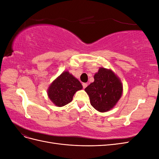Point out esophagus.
<instances>
[{
    "label": "esophagus",
    "instance_id": "1",
    "mask_svg": "<svg viewBox=\"0 0 159 159\" xmlns=\"http://www.w3.org/2000/svg\"><path fill=\"white\" fill-rule=\"evenodd\" d=\"M82 85H83V88H84V89H85V88L88 86V84H86V83H83V84H82Z\"/></svg>",
    "mask_w": 159,
    "mask_h": 159
}]
</instances>
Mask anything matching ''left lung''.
Masks as SVG:
<instances>
[{"label":"left lung","instance_id":"1","mask_svg":"<svg viewBox=\"0 0 159 159\" xmlns=\"http://www.w3.org/2000/svg\"><path fill=\"white\" fill-rule=\"evenodd\" d=\"M85 91L89 95L91 105L103 113L111 109L121 98L123 85L112 70L100 68L94 75V81Z\"/></svg>","mask_w":159,"mask_h":159}]
</instances>
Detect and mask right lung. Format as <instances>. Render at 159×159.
I'll return each mask as SVG.
<instances>
[{
    "instance_id": "1",
    "label": "right lung",
    "mask_w": 159,
    "mask_h": 159,
    "mask_svg": "<svg viewBox=\"0 0 159 159\" xmlns=\"http://www.w3.org/2000/svg\"><path fill=\"white\" fill-rule=\"evenodd\" d=\"M82 88L78 79L68 71H64L50 84L48 95L56 106L62 107L70 103L76 91Z\"/></svg>"
}]
</instances>
